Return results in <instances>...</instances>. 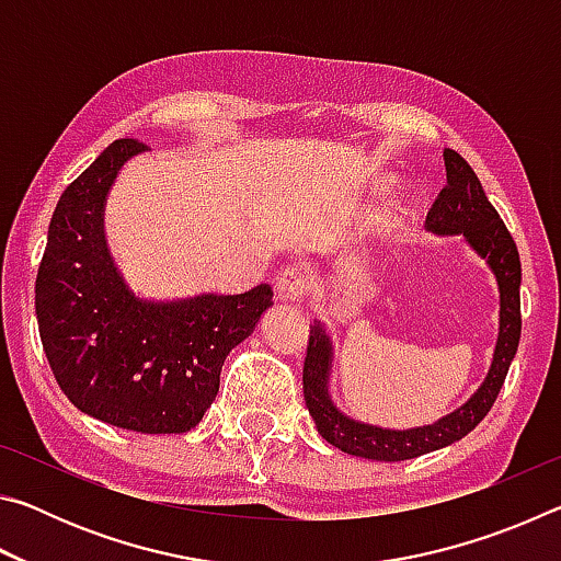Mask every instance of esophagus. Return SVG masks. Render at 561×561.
Here are the masks:
<instances>
[{
	"label": "esophagus",
	"mask_w": 561,
	"mask_h": 561,
	"mask_svg": "<svg viewBox=\"0 0 561 561\" xmlns=\"http://www.w3.org/2000/svg\"><path fill=\"white\" fill-rule=\"evenodd\" d=\"M274 287H277V297L282 301H301L309 287V274L301 267H289L279 274Z\"/></svg>",
	"instance_id": "34e87169"
}]
</instances>
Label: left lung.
<instances>
[{"mask_svg":"<svg viewBox=\"0 0 561 561\" xmlns=\"http://www.w3.org/2000/svg\"><path fill=\"white\" fill-rule=\"evenodd\" d=\"M445 160V187L438 201L425 217V230L438 237L460 234L462 242L488 264L497 284L500 311H497V341L492 348V360L482 383L474 388L468 401L460 403L448 415L428 425L415 428H386L374 425L341 411L331 396V371H334V339L321 319L309 327V348L304 360V401L309 415L314 417L321 438L348 455L366 460L398 462L417 455L440 450L445 445L460 440L495 403L512 358L519 346V284L522 264L517 244L500 220L495 207L490 205L478 175L455 153L443 150Z\"/></svg>","mask_w":561,"mask_h":561,"instance_id":"8db88e82","label":"left lung"}]
</instances>
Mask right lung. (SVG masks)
I'll list each match as a JSON object with an SVG mask.
<instances>
[{"label": "right lung", "mask_w": 561, "mask_h": 561, "mask_svg": "<svg viewBox=\"0 0 561 561\" xmlns=\"http://www.w3.org/2000/svg\"><path fill=\"white\" fill-rule=\"evenodd\" d=\"M148 153L116 140L64 190L36 274L44 354L66 398L96 421L136 433H187L220 391V371L272 309L274 291H133L106 237V203L123 165Z\"/></svg>", "instance_id": "obj_1"}]
</instances>
